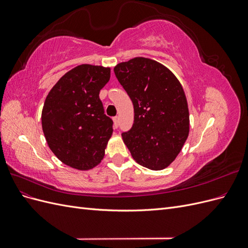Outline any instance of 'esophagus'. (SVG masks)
<instances>
[{"label": "esophagus", "mask_w": 248, "mask_h": 248, "mask_svg": "<svg viewBox=\"0 0 248 248\" xmlns=\"http://www.w3.org/2000/svg\"><path fill=\"white\" fill-rule=\"evenodd\" d=\"M114 123H115V128H117L118 125H119V117L118 116L114 117Z\"/></svg>", "instance_id": "obj_1"}]
</instances>
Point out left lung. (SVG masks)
Masks as SVG:
<instances>
[{
  "label": "left lung",
  "instance_id": "1",
  "mask_svg": "<svg viewBox=\"0 0 248 248\" xmlns=\"http://www.w3.org/2000/svg\"><path fill=\"white\" fill-rule=\"evenodd\" d=\"M116 78L134 108L124 144L140 166L166 169L181 151L189 132V112L183 88L167 67L147 58L118 64Z\"/></svg>",
  "mask_w": 248,
  "mask_h": 248
}]
</instances>
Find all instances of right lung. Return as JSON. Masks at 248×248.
Segmentation results:
<instances>
[{
	"label": "right lung",
	"instance_id": "add662e5",
	"mask_svg": "<svg viewBox=\"0 0 248 248\" xmlns=\"http://www.w3.org/2000/svg\"><path fill=\"white\" fill-rule=\"evenodd\" d=\"M109 78V68L79 65L64 74L46 97L41 116L44 137L67 166L90 170L103 158L114 122L104 114L99 92Z\"/></svg>",
	"mask_w": 248,
	"mask_h": 248
}]
</instances>
